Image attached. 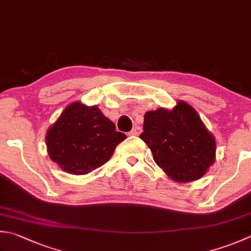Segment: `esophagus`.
<instances>
[{
  "label": "esophagus",
  "instance_id": "esophagus-1",
  "mask_svg": "<svg viewBox=\"0 0 251 251\" xmlns=\"http://www.w3.org/2000/svg\"><path fill=\"white\" fill-rule=\"evenodd\" d=\"M141 132V128L139 126H136V127H134V128H132L130 131H129V135L130 136H138L139 134Z\"/></svg>",
  "mask_w": 251,
  "mask_h": 251
}]
</instances>
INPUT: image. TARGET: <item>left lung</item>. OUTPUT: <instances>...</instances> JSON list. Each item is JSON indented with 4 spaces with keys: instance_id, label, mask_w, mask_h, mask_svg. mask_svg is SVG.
I'll return each instance as SVG.
<instances>
[{
    "instance_id": "obj_1",
    "label": "left lung",
    "mask_w": 251,
    "mask_h": 251,
    "mask_svg": "<svg viewBox=\"0 0 251 251\" xmlns=\"http://www.w3.org/2000/svg\"><path fill=\"white\" fill-rule=\"evenodd\" d=\"M140 139L165 174L178 183L202 177L215 160V139L198 113L184 101L145 114Z\"/></svg>"
}]
</instances>
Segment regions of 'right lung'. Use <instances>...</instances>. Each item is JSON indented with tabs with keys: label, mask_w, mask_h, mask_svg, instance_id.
Segmentation results:
<instances>
[{
	"label": "right lung",
	"mask_w": 251,
	"mask_h": 251,
	"mask_svg": "<svg viewBox=\"0 0 251 251\" xmlns=\"http://www.w3.org/2000/svg\"><path fill=\"white\" fill-rule=\"evenodd\" d=\"M126 135L97 105L74 102L48 129V153L67 173L88 174L111 159Z\"/></svg>",
	"instance_id": "1"
}]
</instances>
